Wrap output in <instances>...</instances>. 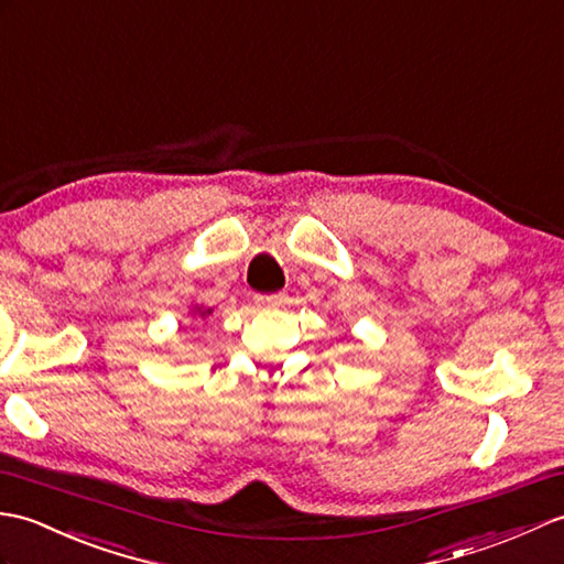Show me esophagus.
Instances as JSON below:
<instances>
[{"mask_svg": "<svg viewBox=\"0 0 564 564\" xmlns=\"http://www.w3.org/2000/svg\"><path fill=\"white\" fill-rule=\"evenodd\" d=\"M256 304L258 306H265V308H280L286 304V296L282 292H274V294H256Z\"/></svg>", "mask_w": 564, "mask_h": 564, "instance_id": "obj_1", "label": "esophagus"}]
</instances>
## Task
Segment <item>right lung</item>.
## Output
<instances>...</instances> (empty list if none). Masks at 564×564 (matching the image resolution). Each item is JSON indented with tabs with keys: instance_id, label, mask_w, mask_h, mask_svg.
Instances as JSON below:
<instances>
[{
	"instance_id": "add662e5",
	"label": "right lung",
	"mask_w": 564,
	"mask_h": 564,
	"mask_svg": "<svg viewBox=\"0 0 564 564\" xmlns=\"http://www.w3.org/2000/svg\"><path fill=\"white\" fill-rule=\"evenodd\" d=\"M205 314H209V311H205ZM205 314H203V316H205Z\"/></svg>"
}]
</instances>
